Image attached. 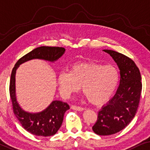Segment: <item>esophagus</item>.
I'll use <instances>...</instances> for the list:
<instances>
[{"label": "esophagus", "mask_w": 150, "mask_h": 150, "mask_svg": "<svg viewBox=\"0 0 150 150\" xmlns=\"http://www.w3.org/2000/svg\"><path fill=\"white\" fill-rule=\"evenodd\" d=\"M71 109H73V110L79 111L84 110V108H83V107H79V106H76V105H72V106H71Z\"/></svg>", "instance_id": "1"}]
</instances>
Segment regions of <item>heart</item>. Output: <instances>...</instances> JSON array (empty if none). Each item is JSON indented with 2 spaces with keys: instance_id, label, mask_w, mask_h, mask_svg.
Listing matches in <instances>:
<instances>
[{
  "instance_id": "b5f03b06",
  "label": "heart",
  "mask_w": 150,
  "mask_h": 150,
  "mask_svg": "<svg viewBox=\"0 0 150 150\" xmlns=\"http://www.w3.org/2000/svg\"><path fill=\"white\" fill-rule=\"evenodd\" d=\"M119 73L111 64L81 62L73 65L70 72H61L57 78L59 90L68 96L81 86L89 102L100 105L111 98L116 88Z\"/></svg>"
}]
</instances>
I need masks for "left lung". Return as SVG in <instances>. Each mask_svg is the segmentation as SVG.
Listing matches in <instances>:
<instances>
[{
	"instance_id": "8db88e82",
	"label": "left lung",
	"mask_w": 150,
	"mask_h": 150,
	"mask_svg": "<svg viewBox=\"0 0 150 150\" xmlns=\"http://www.w3.org/2000/svg\"><path fill=\"white\" fill-rule=\"evenodd\" d=\"M108 53L117 63L120 82L116 93L98 111L92 130L98 135H111L127 126L137 111L142 90L139 69L132 59L110 50Z\"/></svg>"
}]
</instances>
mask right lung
Instances as JSON below:
<instances>
[{
	"instance_id": "1",
	"label": "right lung",
	"mask_w": 150,
	"mask_h": 150,
	"mask_svg": "<svg viewBox=\"0 0 150 150\" xmlns=\"http://www.w3.org/2000/svg\"><path fill=\"white\" fill-rule=\"evenodd\" d=\"M65 49L60 47L42 46L19 59L13 69L9 84V94L13 110L22 127L30 133L39 137H50L55 134L60 128L64 113L70 109L67 103L54 100L45 110L31 113L23 110L17 102L16 96V73L21 64L33 59H42L54 62L64 54Z\"/></svg>"
}]
</instances>
